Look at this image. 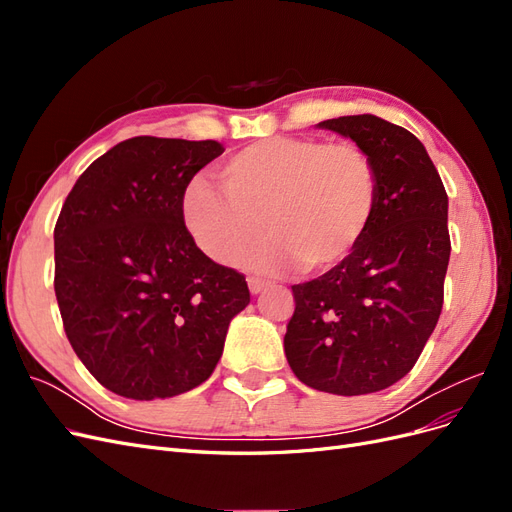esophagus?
Wrapping results in <instances>:
<instances>
[{"label": "esophagus", "instance_id": "esophagus-1", "mask_svg": "<svg viewBox=\"0 0 512 512\" xmlns=\"http://www.w3.org/2000/svg\"><path fill=\"white\" fill-rule=\"evenodd\" d=\"M247 286H250L252 294H258L260 290H265L269 286V282L262 280V277H247Z\"/></svg>", "mask_w": 512, "mask_h": 512}]
</instances>
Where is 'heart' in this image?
<instances>
[{
  "instance_id": "1",
  "label": "heart",
  "mask_w": 512,
  "mask_h": 512,
  "mask_svg": "<svg viewBox=\"0 0 512 512\" xmlns=\"http://www.w3.org/2000/svg\"><path fill=\"white\" fill-rule=\"evenodd\" d=\"M222 190L194 179L183 192V222L200 252L232 265L265 237L247 262L327 273L348 262L374 226L380 173L356 143L273 136L247 145L220 168Z\"/></svg>"
}]
</instances>
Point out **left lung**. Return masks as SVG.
<instances>
[{
    "instance_id": "obj_1",
    "label": "left lung",
    "mask_w": 512,
    "mask_h": 512,
    "mask_svg": "<svg viewBox=\"0 0 512 512\" xmlns=\"http://www.w3.org/2000/svg\"><path fill=\"white\" fill-rule=\"evenodd\" d=\"M318 126L374 158L380 205L348 262L292 286L284 350L294 376L312 389L367 395L404 378L436 329L451 256L448 196L423 143L406 128L376 115Z\"/></svg>"
}]
</instances>
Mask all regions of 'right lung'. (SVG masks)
Segmentation results:
<instances>
[{
	"label": "right lung",
	"mask_w": 512,
	"mask_h": 512,
	"mask_svg": "<svg viewBox=\"0 0 512 512\" xmlns=\"http://www.w3.org/2000/svg\"><path fill=\"white\" fill-rule=\"evenodd\" d=\"M218 141L134 136L76 179L55 224V297L76 356L108 391L166 399L203 384L245 277L198 250L183 192Z\"/></svg>",
	"instance_id": "add662e5"
}]
</instances>
